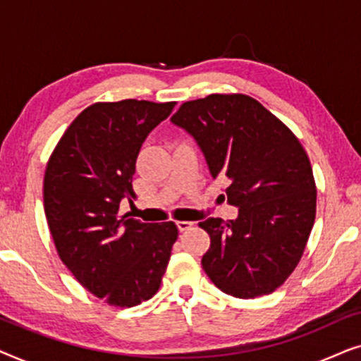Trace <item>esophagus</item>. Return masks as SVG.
<instances>
[{"mask_svg":"<svg viewBox=\"0 0 361 361\" xmlns=\"http://www.w3.org/2000/svg\"><path fill=\"white\" fill-rule=\"evenodd\" d=\"M192 221H185V220H179L177 221V228H179V231H187V230H190L192 228Z\"/></svg>","mask_w":361,"mask_h":361,"instance_id":"34e87169","label":"esophagus"}]
</instances>
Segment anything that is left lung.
I'll use <instances>...</instances> for the list:
<instances>
[{"label":"left lung","instance_id":"obj_1","mask_svg":"<svg viewBox=\"0 0 361 361\" xmlns=\"http://www.w3.org/2000/svg\"><path fill=\"white\" fill-rule=\"evenodd\" d=\"M171 121L194 136L212 177L238 219H207L202 268L220 290L240 299L271 294L299 264L315 220L317 189L298 137L258 100L212 93L182 103Z\"/></svg>","mask_w":361,"mask_h":361}]
</instances>
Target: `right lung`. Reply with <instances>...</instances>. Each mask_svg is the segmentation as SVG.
<instances>
[{"label":"right lung","instance_id":"add662e5","mask_svg":"<svg viewBox=\"0 0 361 361\" xmlns=\"http://www.w3.org/2000/svg\"><path fill=\"white\" fill-rule=\"evenodd\" d=\"M176 102H98L71 123L44 174V212L59 258L93 295L133 307L159 289L179 230L120 215L147 135Z\"/></svg>","mask_w":361,"mask_h":361}]
</instances>
